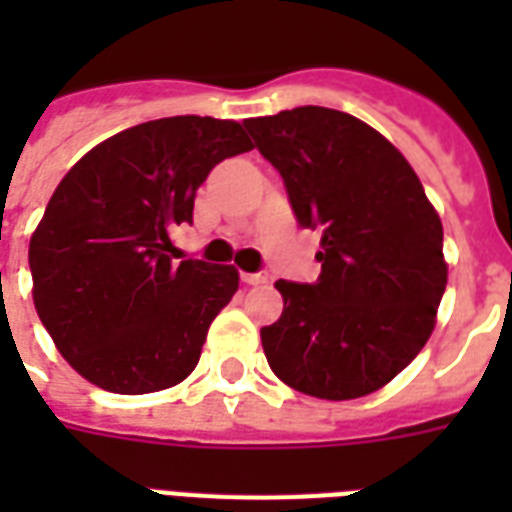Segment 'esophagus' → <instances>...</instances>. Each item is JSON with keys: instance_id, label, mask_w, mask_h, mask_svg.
Segmentation results:
<instances>
[{"instance_id": "34e87169", "label": "esophagus", "mask_w": 512, "mask_h": 512, "mask_svg": "<svg viewBox=\"0 0 512 512\" xmlns=\"http://www.w3.org/2000/svg\"><path fill=\"white\" fill-rule=\"evenodd\" d=\"M268 279H271V276H268V273H265V271L241 273V281H244V284H252V287H260V284H268Z\"/></svg>"}]
</instances>
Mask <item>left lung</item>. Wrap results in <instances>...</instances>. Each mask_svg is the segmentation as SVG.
<instances>
[{
	"mask_svg": "<svg viewBox=\"0 0 512 512\" xmlns=\"http://www.w3.org/2000/svg\"><path fill=\"white\" fill-rule=\"evenodd\" d=\"M303 228H319L313 284L276 281L281 319L260 329L289 388L348 401L388 385L428 342L446 289L444 228L401 151L335 108L247 119Z\"/></svg>",
	"mask_w": 512,
	"mask_h": 512,
	"instance_id": "obj_1",
	"label": "left lung"
}]
</instances>
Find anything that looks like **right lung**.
<instances>
[{"label": "right lung", "mask_w": 512, "mask_h": 512, "mask_svg": "<svg viewBox=\"0 0 512 512\" xmlns=\"http://www.w3.org/2000/svg\"><path fill=\"white\" fill-rule=\"evenodd\" d=\"M252 151L239 122L170 116L103 140L68 170L28 244L34 305L84 380L140 396L196 369L209 324L239 289L233 265L175 263L215 164Z\"/></svg>", "instance_id": "obj_1"}]
</instances>
